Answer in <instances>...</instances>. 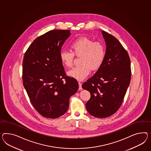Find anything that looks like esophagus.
<instances>
[{"instance_id":"1","label":"esophagus","mask_w":151,"mask_h":151,"mask_svg":"<svg viewBox=\"0 0 151 151\" xmlns=\"http://www.w3.org/2000/svg\"><path fill=\"white\" fill-rule=\"evenodd\" d=\"M78 84H79V89H80V90H82L83 88H82V87H81V82H78Z\"/></svg>"}]
</instances>
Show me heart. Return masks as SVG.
Returning a JSON list of instances; mask_svg holds the SVG:
<instances>
[{"instance_id":"obj_1","label":"heart","mask_w":151,"mask_h":151,"mask_svg":"<svg viewBox=\"0 0 151 151\" xmlns=\"http://www.w3.org/2000/svg\"><path fill=\"white\" fill-rule=\"evenodd\" d=\"M71 51H62L60 59L63 65L70 67L73 65L74 55L79 57L81 66L74 67L67 72L70 77L82 81L86 77L90 70L94 71L100 68L104 60L106 49L104 44L94 42L88 37H83L74 40L70 45Z\"/></svg>"}]
</instances>
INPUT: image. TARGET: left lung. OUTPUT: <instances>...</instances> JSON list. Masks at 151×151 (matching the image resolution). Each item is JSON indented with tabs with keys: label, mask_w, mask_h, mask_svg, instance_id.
<instances>
[{
	"label": "left lung",
	"mask_w": 151,
	"mask_h": 151,
	"mask_svg": "<svg viewBox=\"0 0 151 151\" xmlns=\"http://www.w3.org/2000/svg\"><path fill=\"white\" fill-rule=\"evenodd\" d=\"M106 49L104 60L96 73L83 85L91 97L86 108L93 116L104 118L118 110L131 79L130 60L127 51L114 36L102 31Z\"/></svg>",
	"instance_id": "left-lung-1"
}]
</instances>
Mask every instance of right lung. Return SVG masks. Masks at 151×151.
<instances>
[{
	"mask_svg": "<svg viewBox=\"0 0 151 151\" xmlns=\"http://www.w3.org/2000/svg\"><path fill=\"white\" fill-rule=\"evenodd\" d=\"M70 35V30L49 31L35 39L24 56L23 86L35 110L47 118L63 115L70 97L79 88L76 79L66 76L60 59L62 46Z\"/></svg>",
	"mask_w": 151,
	"mask_h": 151,
	"instance_id": "1",
	"label": "right lung"
}]
</instances>
